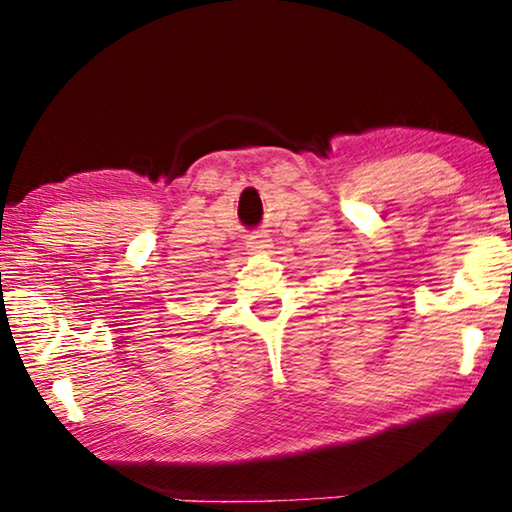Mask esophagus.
I'll list each match as a JSON object with an SVG mask.
<instances>
[{"instance_id":"34e87169","label":"esophagus","mask_w":512,"mask_h":512,"mask_svg":"<svg viewBox=\"0 0 512 512\" xmlns=\"http://www.w3.org/2000/svg\"><path fill=\"white\" fill-rule=\"evenodd\" d=\"M269 245H271L269 236L262 234V231H255V234H252V236L248 238V248H250V250H267Z\"/></svg>"}]
</instances>
